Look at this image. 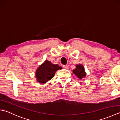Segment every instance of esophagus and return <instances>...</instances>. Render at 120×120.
<instances>
[{
  "instance_id": "obj_1",
  "label": "esophagus",
  "mask_w": 120,
  "mask_h": 120,
  "mask_svg": "<svg viewBox=\"0 0 120 120\" xmlns=\"http://www.w3.org/2000/svg\"><path fill=\"white\" fill-rule=\"evenodd\" d=\"M63 68L64 69H69V67H68V65H63Z\"/></svg>"
}]
</instances>
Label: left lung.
<instances>
[{
	"mask_svg": "<svg viewBox=\"0 0 120 120\" xmlns=\"http://www.w3.org/2000/svg\"><path fill=\"white\" fill-rule=\"evenodd\" d=\"M75 67V69L73 70V73L75 75L77 78L82 79L84 77H85L86 73L83 65L81 64H76Z\"/></svg>",
	"mask_w": 120,
	"mask_h": 120,
	"instance_id": "left-lung-1",
	"label": "left lung"
}]
</instances>
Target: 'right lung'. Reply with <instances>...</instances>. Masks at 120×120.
I'll use <instances>...</instances> for the list:
<instances>
[{
  "label": "right lung",
  "mask_w": 120,
  "mask_h": 120,
  "mask_svg": "<svg viewBox=\"0 0 120 120\" xmlns=\"http://www.w3.org/2000/svg\"><path fill=\"white\" fill-rule=\"evenodd\" d=\"M61 69L62 67L58 64H52L49 61L45 60L36 70L35 73L36 80L39 83H45L52 78L57 70Z\"/></svg>",
  "instance_id": "obj_1"
}]
</instances>
